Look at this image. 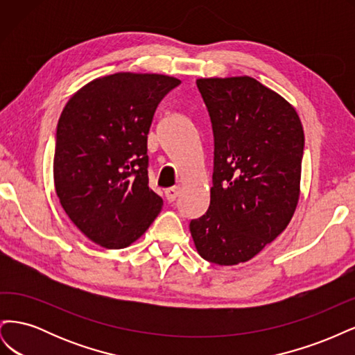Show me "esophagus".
<instances>
[{
    "instance_id": "obj_1",
    "label": "esophagus",
    "mask_w": 355,
    "mask_h": 355,
    "mask_svg": "<svg viewBox=\"0 0 355 355\" xmlns=\"http://www.w3.org/2000/svg\"><path fill=\"white\" fill-rule=\"evenodd\" d=\"M179 194H180V188L179 187H173V188H168V189L164 191V196H166L168 202H173L179 197Z\"/></svg>"
}]
</instances>
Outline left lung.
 <instances>
[{
    "label": "left lung",
    "instance_id": "1",
    "mask_svg": "<svg viewBox=\"0 0 355 355\" xmlns=\"http://www.w3.org/2000/svg\"><path fill=\"white\" fill-rule=\"evenodd\" d=\"M213 141L210 206L189 231L202 259L250 261L292 219L299 200L304 128L295 108L250 77L200 78Z\"/></svg>",
    "mask_w": 355,
    "mask_h": 355
}]
</instances>
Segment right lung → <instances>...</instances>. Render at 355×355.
I'll use <instances>...</instances> for the list:
<instances>
[{"label": "right lung", "mask_w": 355, "mask_h": 355, "mask_svg": "<svg viewBox=\"0 0 355 355\" xmlns=\"http://www.w3.org/2000/svg\"><path fill=\"white\" fill-rule=\"evenodd\" d=\"M179 84L159 73H112L85 84L60 114L56 194L75 227L105 249L135 243L163 207L148 185V133Z\"/></svg>", "instance_id": "add662e5"}]
</instances>
